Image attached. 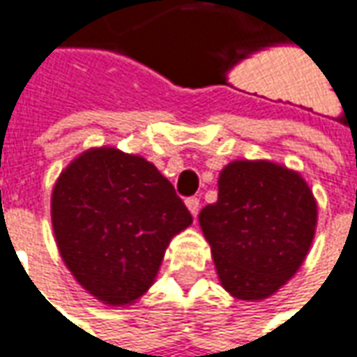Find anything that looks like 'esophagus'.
Segmentation results:
<instances>
[{
  "instance_id": "esophagus-1",
  "label": "esophagus",
  "mask_w": 357,
  "mask_h": 357,
  "mask_svg": "<svg viewBox=\"0 0 357 357\" xmlns=\"http://www.w3.org/2000/svg\"><path fill=\"white\" fill-rule=\"evenodd\" d=\"M185 205H188L191 215L197 217V213H199V199L197 197H190V199H185Z\"/></svg>"
}]
</instances>
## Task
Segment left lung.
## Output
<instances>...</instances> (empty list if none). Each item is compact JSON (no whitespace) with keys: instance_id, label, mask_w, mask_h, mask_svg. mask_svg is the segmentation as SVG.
<instances>
[{"instance_id":"obj_1","label":"left lung","mask_w":357,"mask_h":357,"mask_svg":"<svg viewBox=\"0 0 357 357\" xmlns=\"http://www.w3.org/2000/svg\"><path fill=\"white\" fill-rule=\"evenodd\" d=\"M217 185L199 225L221 287L239 301H264L310 251L318 219L312 190L298 172L268 160H235Z\"/></svg>"}]
</instances>
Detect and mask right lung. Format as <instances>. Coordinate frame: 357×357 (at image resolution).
Listing matches in <instances>:
<instances>
[{"instance_id": "1", "label": "right lung", "mask_w": 357, "mask_h": 357, "mask_svg": "<svg viewBox=\"0 0 357 357\" xmlns=\"http://www.w3.org/2000/svg\"><path fill=\"white\" fill-rule=\"evenodd\" d=\"M51 219L67 268L108 306L138 301L193 221L154 164L116 148H91L61 172Z\"/></svg>"}]
</instances>
